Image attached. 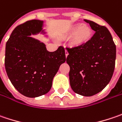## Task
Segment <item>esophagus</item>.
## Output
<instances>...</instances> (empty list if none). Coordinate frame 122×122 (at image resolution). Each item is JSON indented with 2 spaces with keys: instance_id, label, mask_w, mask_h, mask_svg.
<instances>
[{
  "instance_id": "obj_1",
  "label": "esophagus",
  "mask_w": 122,
  "mask_h": 122,
  "mask_svg": "<svg viewBox=\"0 0 122 122\" xmlns=\"http://www.w3.org/2000/svg\"><path fill=\"white\" fill-rule=\"evenodd\" d=\"M68 54H69V53H68L67 51V50H66V58H67V55H68Z\"/></svg>"
}]
</instances>
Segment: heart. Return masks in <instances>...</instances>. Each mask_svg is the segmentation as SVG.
<instances>
[{"label":"heart","instance_id":"obj_1","mask_svg":"<svg viewBox=\"0 0 122 122\" xmlns=\"http://www.w3.org/2000/svg\"><path fill=\"white\" fill-rule=\"evenodd\" d=\"M93 30L87 24L76 23L69 28L64 34V37H71V44L74 47H81L86 45L92 40Z\"/></svg>","mask_w":122,"mask_h":122}]
</instances>
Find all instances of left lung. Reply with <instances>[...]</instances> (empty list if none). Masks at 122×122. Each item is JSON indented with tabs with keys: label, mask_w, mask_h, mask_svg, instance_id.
<instances>
[{
	"label": "left lung",
	"mask_w": 122,
	"mask_h": 122,
	"mask_svg": "<svg viewBox=\"0 0 122 122\" xmlns=\"http://www.w3.org/2000/svg\"><path fill=\"white\" fill-rule=\"evenodd\" d=\"M96 33L86 45L67 48L72 90L83 96H92L109 84L115 69L116 46L105 26L85 20Z\"/></svg>",
	"instance_id": "8db88e82"
}]
</instances>
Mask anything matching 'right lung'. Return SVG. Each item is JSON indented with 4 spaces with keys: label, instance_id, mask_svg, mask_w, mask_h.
Instances as JSON below:
<instances>
[{
    "label": "right lung",
    "instance_id": "add662e5",
    "mask_svg": "<svg viewBox=\"0 0 122 122\" xmlns=\"http://www.w3.org/2000/svg\"><path fill=\"white\" fill-rule=\"evenodd\" d=\"M44 27L43 20L27 21L14 29L6 44L5 66L7 76L13 87L29 98L48 92L59 67L66 61L63 46L49 52L44 42L30 36L40 33L48 37Z\"/></svg>",
    "mask_w": 122,
    "mask_h": 122
}]
</instances>
